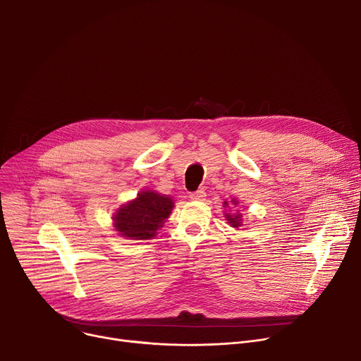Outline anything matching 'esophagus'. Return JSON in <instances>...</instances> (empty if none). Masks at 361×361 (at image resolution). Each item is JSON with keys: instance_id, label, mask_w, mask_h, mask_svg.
<instances>
[{"instance_id": "34e87169", "label": "esophagus", "mask_w": 361, "mask_h": 361, "mask_svg": "<svg viewBox=\"0 0 361 361\" xmlns=\"http://www.w3.org/2000/svg\"><path fill=\"white\" fill-rule=\"evenodd\" d=\"M205 197H207V193H205L204 189H198L197 192L189 193V198H190L192 201H204Z\"/></svg>"}]
</instances>
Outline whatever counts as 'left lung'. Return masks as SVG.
<instances>
[{
	"label": "left lung",
	"mask_w": 361,
	"mask_h": 361,
	"mask_svg": "<svg viewBox=\"0 0 361 361\" xmlns=\"http://www.w3.org/2000/svg\"><path fill=\"white\" fill-rule=\"evenodd\" d=\"M235 207H238V200L233 198L231 201H227V200L224 201V208H227L224 216H226V219H227V223H228L233 228L238 230L240 227H243V226H245V224H243V214H240V212H231V211H230L231 208H235Z\"/></svg>",
	"instance_id": "1"
}]
</instances>
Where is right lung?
<instances>
[{
    "mask_svg": "<svg viewBox=\"0 0 361 361\" xmlns=\"http://www.w3.org/2000/svg\"><path fill=\"white\" fill-rule=\"evenodd\" d=\"M173 207L175 202L169 195L150 189L140 190L134 200L114 212V230L128 240H150L163 227Z\"/></svg>",
    "mask_w": 361,
    "mask_h": 361,
    "instance_id": "obj_1",
    "label": "right lung"
}]
</instances>
